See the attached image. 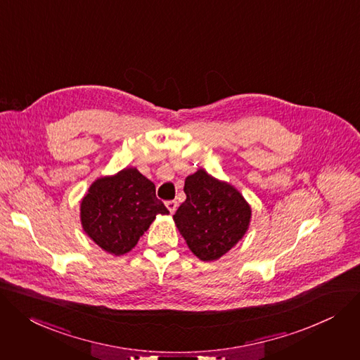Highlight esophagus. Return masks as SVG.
Wrapping results in <instances>:
<instances>
[{
  "instance_id": "esophagus-1",
  "label": "esophagus",
  "mask_w": 360,
  "mask_h": 360,
  "mask_svg": "<svg viewBox=\"0 0 360 360\" xmlns=\"http://www.w3.org/2000/svg\"><path fill=\"white\" fill-rule=\"evenodd\" d=\"M165 205H167V208L169 210V212H171V214H174V212L176 211L178 202H176V201H167V202H165Z\"/></svg>"
}]
</instances>
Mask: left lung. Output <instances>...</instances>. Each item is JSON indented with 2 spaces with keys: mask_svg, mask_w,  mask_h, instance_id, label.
Returning <instances> with one entry per match:
<instances>
[{
  "mask_svg": "<svg viewBox=\"0 0 360 360\" xmlns=\"http://www.w3.org/2000/svg\"><path fill=\"white\" fill-rule=\"evenodd\" d=\"M185 202L174 219L191 251L212 261L230 251L245 234L251 210L231 185L200 169L185 179Z\"/></svg>",
  "mask_w": 360,
  "mask_h": 360,
  "instance_id": "8db88e82",
  "label": "left lung"
}]
</instances>
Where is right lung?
I'll return each mask as SVG.
<instances>
[{"instance_id":"add662e5","label":"right lung","mask_w":360,"mask_h":360,"mask_svg":"<svg viewBox=\"0 0 360 360\" xmlns=\"http://www.w3.org/2000/svg\"><path fill=\"white\" fill-rule=\"evenodd\" d=\"M168 212L156 198L153 182L136 168L93 182L80 207L83 230L115 255L132 250L155 217Z\"/></svg>"}]
</instances>
